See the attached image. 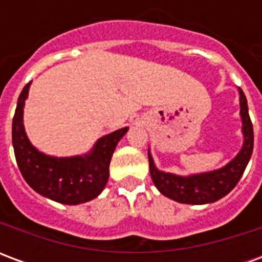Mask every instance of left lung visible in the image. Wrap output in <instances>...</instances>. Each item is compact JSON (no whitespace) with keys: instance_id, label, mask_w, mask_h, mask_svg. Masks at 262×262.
I'll list each match as a JSON object with an SVG mask.
<instances>
[{"instance_id":"1","label":"left lung","mask_w":262,"mask_h":262,"mask_svg":"<svg viewBox=\"0 0 262 262\" xmlns=\"http://www.w3.org/2000/svg\"><path fill=\"white\" fill-rule=\"evenodd\" d=\"M238 90H240V115H242L243 133H244V144L242 151L237 154L236 159L231 160L229 164L220 170L189 177L174 176L170 172L159 171L148 153L150 176L154 185L163 195L180 203H191V205L212 203L227 195L236 187L237 182L240 181L253 154L254 132L253 123L248 115L247 99L242 88Z\"/></svg>"}]
</instances>
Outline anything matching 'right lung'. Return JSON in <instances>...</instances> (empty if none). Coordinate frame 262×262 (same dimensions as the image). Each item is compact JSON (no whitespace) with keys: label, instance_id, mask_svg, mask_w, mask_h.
I'll return each instance as SVG.
<instances>
[{"label":"right lung","instance_id":"1","mask_svg":"<svg viewBox=\"0 0 262 262\" xmlns=\"http://www.w3.org/2000/svg\"><path fill=\"white\" fill-rule=\"evenodd\" d=\"M29 85L31 82L20 92L12 119V144L22 177L37 193L56 202L78 205L97 198L108 182L112 154L127 127L101 137L85 156L63 159L46 156L32 146L24 127V103Z\"/></svg>","mask_w":262,"mask_h":262}]
</instances>
